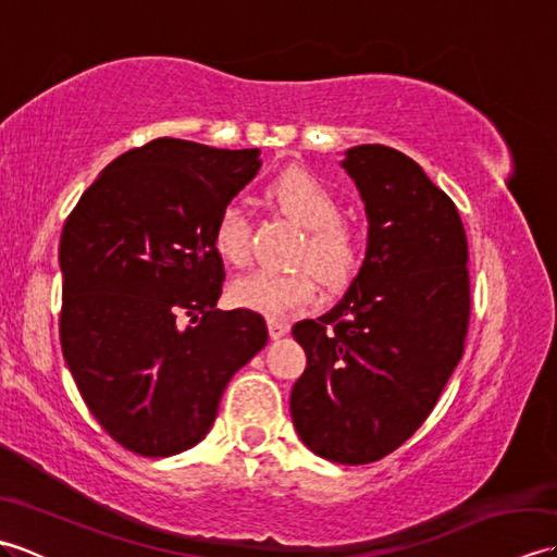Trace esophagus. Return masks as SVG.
Wrapping results in <instances>:
<instances>
[{"instance_id":"34e87169","label":"esophagus","mask_w":557,"mask_h":557,"mask_svg":"<svg viewBox=\"0 0 557 557\" xmlns=\"http://www.w3.org/2000/svg\"><path fill=\"white\" fill-rule=\"evenodd\" d=\"M268 333L272 339H280L289 333V325L282 323V321H268Z\"/></svg>"}]
</instances>
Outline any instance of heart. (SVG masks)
Wrapping results in <instances>:
<instances>
[{"mask_svg": "<svg viewBox=\"0 0 557 557\" xmlns=\"http://www.w3.org/2000/svg\"><path fill=\"white\" fill-rule=\"evenodd\" d=\"M270 203L297 220L306 230L297 260L309 263L327 285L345 282L359 258L357 236L339 220V198L321 176L289 168L277 174L265 188ZM212 248L224 263L242 268L251 256L248 220L236 206L224 208L212 227ZM318 297V280L309 268L294 272L256 270L234 280L230 299L242 309L268 318H287L311 306Z\"/></svg>", "mask_w": 557, "mask_h": 557, "instance_id": "heart-1", "label": "heart"}]
</instances>
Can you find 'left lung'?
<instances>
[{
    "label": "left lung",
    "instance_id": "1",
    "mask_svg": "<svg viewBox=\"0 0 557 557\" xmlns=\"http://www.w3.org/2000/svg\"><path fill=\"white\" fill-rule=\"evenodd\" d=\"M339 164L366 206V258L333 309L294 325L306 371L289 409L311 453L369 465L417 433L457 369L469 248L453 200L405 152L354 146Z\"/></svg>",
    "mask_w": 557,
    "mask_h": 557
}]
</instances>
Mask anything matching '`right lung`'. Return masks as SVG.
I'll use <instances>...</instances> for the list:
<instances>
[{"label":"right lung","mask_w":557,"mask_h":557,"mask_svg":"<svg viewBox=\"0 0 557 557\" xmlns=\"http://www.w3.org/2000/svg\"><path fill=\"white\" fill-rule=\"evenodd\" d=\"M260 150L156 138L110 162L64 222L59 337L116 443L170 457L206 437L232 375L268 345L263 315L220 311L212 227Z\"/></svg>","instance_id":"add662e5"}]
</instances>
